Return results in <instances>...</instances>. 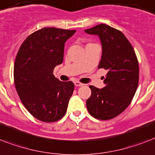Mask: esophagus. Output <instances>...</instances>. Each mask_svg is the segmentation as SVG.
Returning a JSON list of instances; mask_svg holds the SVG:
<instances>
[{
  "label": "esophagus",
  "instance_id": "esophagus-1",
  "mask_svg": "<svg viewBox=\"0 0 155 155\" xmlns=\"http://www.w3.org/2000/svg\"><path fill=\"white\" fill-rule=\"evenodd\" d=\"M74 84H75V87H80V86H83L84 84H82V83L80 82H78V81H75V82H74Z\"/></svg>",
  "mask_w": 155,
  "mask_h": 155
}]
</instances>
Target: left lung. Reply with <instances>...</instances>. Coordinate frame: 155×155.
Segmentation results:
<instances>
[{"label": "left lung", "mask_w": 155, "mask_h": 155, "mask_svg": "<svg viewBox=\"0 0 155 155\" xmlns=\"http://www.w3.org/2000/svg\"><path fill=\"white\" fill-rule=\"evenodd\" d=\"M84 32L99 37L102 55L98 68L108 70L103 88L89 86L92 94L86 105L93 117L109 120L130 105L136 92L139 80L137 56L125 35L109 25L100 24Z\"/></svg>", "instance_id": "obj_1"}]
</instances>
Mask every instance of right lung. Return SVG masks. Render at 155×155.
<instances>
[{"label": "right lung", "mask_w": 155, "mask_h": 155, "mask_svg": "<svg viewBox=\"0 0 155 155\" xmlns=\"http://www.w3.org/2000/svg\"><path fill=\"white\" fill-rule=\"evenodd\" d=\"M75 33V30L41 29L26 38L16 56V90L25 108L38 120L54 122L67 112L74 84L56 79L53 70L63 63L66 41Z\"/></svg>", "instance_id": "1"}]
</instances>
